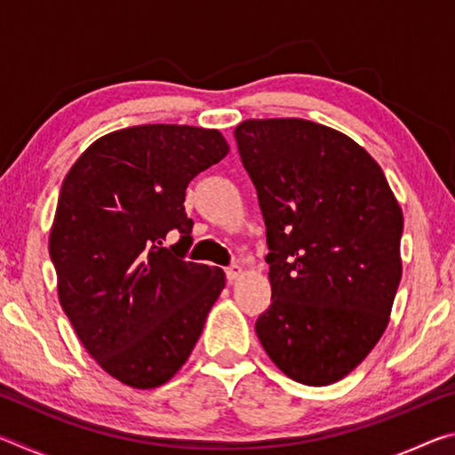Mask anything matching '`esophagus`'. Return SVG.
<instances>
[{"mask_svg": "<svg viewBox=\"0 0 455 455\" xmlns=\"http://www.w3.org/2000/svg\"><path fill=\"white\" fill-rule=\"evenodd\" d=\"M225 273H227V279L233 283V281L238 279V276L243 275V267L241 265H230V267L225 268Z\"/></svg>", "mask_w": 455, "mask_h": 455, "instance_id": "obj_1", "label": "esophagus"}]
</instances>
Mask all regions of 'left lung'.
I'll list each match as a JSON object with an SVG mask.
<instances>
[{"label":"left lung","mask_w":455,"mask_h":455,"mask_svg":"<svg viewBox=\"0 0 455 455\" xmlns=\"http://www.w3.org/2000/svg\"><path fill=\"white\" fill-rule=\"evenodd\" d=\"M235 138L267 225L271 305L259 341L305 385L349 375L387 329L403 212L347 134L301 118L244 120Z\"/></svg>","instance_id":"1"}]
</instances>
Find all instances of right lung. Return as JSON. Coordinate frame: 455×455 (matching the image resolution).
Returning a JSON list of instances; mask_svg holds the SVG:
<instances>
[{
	"label": "right lung",
	"mask_w": 455,
	"mask_h": 455,
	"mask_svg": "<svg viewBox=\"0 0 455 455\" xmlns=\"http://www.w3.org/2000/svg\"><path fill=\"white\" fill-rule=\"evenodd\" d=\"M227 154L219 130L132 126L92 142L61 184L50 230L60 305L96 363L128 387L172 379L225 289L222 268L182 251L188 182ZM171 229L180 250L162 246Z\"/></svg>",
	"instance_id": "add662e5"
}]
</instances>
